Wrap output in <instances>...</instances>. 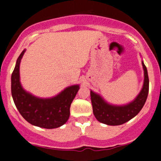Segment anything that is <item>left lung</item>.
<instances>
[{
    "label": "left lung",
    "mask_w": 161,
    "mask_h": 161,
    "mask_svg": "<svg viewBox=\"0 0 161 161\" xmlns=\"http://www.w3.org/2000/svg\"><path fill=\"white\" fill-rule=\"evenodd\" d=\"M144 70V83L139 94L133 101L125 105H113L106 102L99 94L91 90L92 106L94 116L99 122L110 126L125 124L138 115L146 103L149 93V76L147 68L142 62Z\"/></svg>",
    "instance_id": "left-lung-1"
}]
</instances>
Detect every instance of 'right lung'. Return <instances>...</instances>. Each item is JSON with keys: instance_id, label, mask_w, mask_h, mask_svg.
I'll return each instance as SVG.
<instances>
[{"instance_id": "obj_1", "label": "right lung", "mask_w": 161, "mask_h": 161, "mask_svg": "<svg viewBox=\"0 0 161 161\" xmlns=\"http://www.w3.org/2000/svg\"><path fill=\"white\" fill-rule=\"evenodd\" d=\"M25 49L17 59L12 74V95L22 116L34 126L53 129L64 125L70 116V107L79 86L67 87L57 96L39 98L24 90L19 81V64Z\"/></svg>"}]
</instances>
